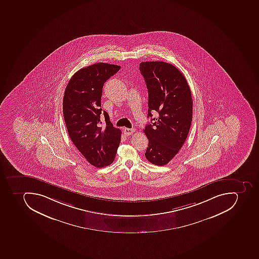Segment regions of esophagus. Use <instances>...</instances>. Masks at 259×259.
<instances>
[{
    "label": "esophagus",
    "mask_w": 259,
    "mask_h": 259,
    "mask_svg": "<svg viewBox=\"0 0 259 259\" xmlns=\"http://www.w3.org/2000/svg\"><path fill=\"white\" fill-rule=\"evenodd\" d=\"M135 132V129L133 128H124L123 129V133L126 136H130V135L133 134Z\"/></svg>",
    "instance_id": "1"
}]
</instances>
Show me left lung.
<instances>
[{
  "label": "left lung",
  "mask_w": 259,
  "mask_h": 259,
  "mask_svg": "<svg viewBox=\"0 0 259 259\" xmlns=\"http://www.w3.org/2000/svg\"><path fill=\"white\" fill-rule=\"evenodd\" d=\"M149 92L148 118L144 133L149 140L145 157L152 164H168L187 140L192 121V97L187 79L179 68L163 61L140 64Z\"/></svg>",
  "instance_id": "1"
}]
</instances>
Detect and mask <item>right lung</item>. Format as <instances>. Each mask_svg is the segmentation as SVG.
<instances>
[{
	"instance_id": "1",
	"label": "right lung",
	"mask_w": 259,
	"mask_h": 259,
	"mask_svg": "<svg viewBox=\"0 0 259 259\" xmlns=\"http://www.w3.org/2000/svg\"><path fill=\"white\" fill-rule=\"evenodd\" d=\"M120 66L97 63L80 68L71 77L64 91L63 114L68 136L76 149L94 166L114 161L121 141V131L113 126L101 108L103 84ZM105 115V123L100 120Z\"/></svg>"
}]
</instances>
